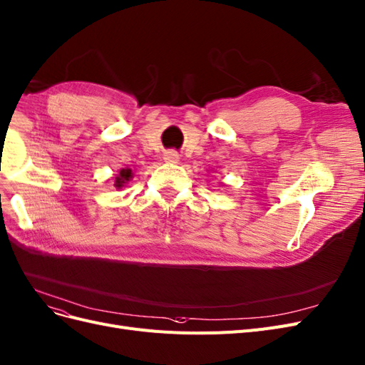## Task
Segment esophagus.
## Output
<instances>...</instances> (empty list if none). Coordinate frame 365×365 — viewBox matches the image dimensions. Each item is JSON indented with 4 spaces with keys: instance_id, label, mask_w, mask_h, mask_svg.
I'll list each match as a JSON object with an SVG mask.
<instances>
[{
    "instance_id": "esophagus-1",
    "label": "esophagus",
    "mask_w": 365,
    "mask_h": 365,
    "mask_svg": "<svg viewBox=\"0 0 365 365\" xmlns=\"http://www.w3.org/2000/svg\"><path fill=\"white\" fill-rule=\"evenodd\" d=\"M166 163H178L180 161V154L175 153V150H168L165 153V157H163Z\"/></svg>"
}]
</instances>
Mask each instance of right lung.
I'll return each mask as SVG.
<instances>
[{"instance_id": "obj_1", "label": "right lung", "mask_w": 365, "mask_h": 365, "mask_svg": "<svg viewBox=\"0 0 365 365\" xmlns=\"http://www.w3.org/2000/svg\"><path fill=\"white\" fill-rule=\"evenodd\" d=\"M133 178V170L131 169H122L119 172V175H116L115 180H113V185H115L118 190H120L122 187L127 185L128 181H131Z\"/></svg>"}]
</instances>
